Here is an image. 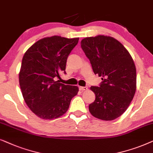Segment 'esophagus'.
<instances>
[{
  "instance_id": "1",
  "label": "esophagus",
  "mask_w": 153,
  "mask_h": 153,
  "mask_svg": "<svg viewBox=\"0 0 153 153\" xmlns=\"http://www.w3.org/2000/svg\"><path fill=\"white\" fill-rule=\"evenodd\" d=\"M79 89L80 91H85L87 89V87H79Z\"/></svg>"
}]
</instances>
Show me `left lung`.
Returning a JSON list of instances; mask_svg holds the SVG:
<instances>
[{
  "instance_id": "1",
  "label": "left lung",
  "mask_w": 153,
  "mask_h": 153,
  "mask_svg": "<svg viewBox=\"0 0 153 153\" xmlns=\"http://www.w3.org/2000/svg\"><path fill=\"white\" fill-rule=\"evenodd\" d=\"M81 48L93 71L101 77L99 87L91 86L96 99L89 105L94 117L113 120L126 111L136 89V66L127 49L113 37L99 35L85 38Z\"/></svg>"
}]
</instances>
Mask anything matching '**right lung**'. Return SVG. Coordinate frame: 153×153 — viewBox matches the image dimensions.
<instances>
[{"label": "right lung", "mask_w": 153, "mask_h": 153, "mask_svg": "<svg viewBox=\"0 0 153 153\" xmlns=\"http://www.w3.org/2000/svg\"><path fill=\"white\" fill-rule=\"evenodd\" d=\"M79 38L58 36L44 38L28 49L22 59L19 74L24 101L33 113L44 120L61 117L68 111L78 87L59 83L68 56Z\"/></svg>", "instance_id": "right-lung-1"}]
</instances>
